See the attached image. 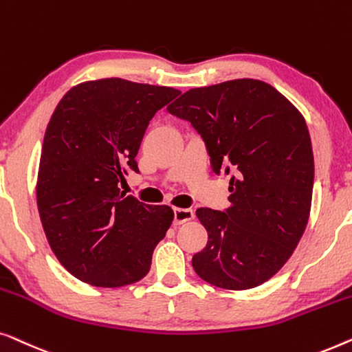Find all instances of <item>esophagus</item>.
<instances>
[{"mask_svg": "<svg viewBox=\"0 0 352 352\" xmlns=\"http://www.w3.org/2000/svg\"><path fill=\"white\" fill-rule=\"evenodd\" d=\"M192 219H195L192 209H180V207L174 209V225H183Z\"/></svg>", "mask_w": 352, "mask_h": 352, "instance_id": "1", "label": "esophagus"}]
</instances>
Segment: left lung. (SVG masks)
<instances>
[{
  "label": "left lung",
  "mask_w": 352,
  "mask_h": 352,
  "mask_svg": "<svg viewBox=\"0 0 352 352\" xmlns=\"http://www.w3.org/2000/svg\"><path fill=\"white\" fill-rule=\"evenodd\" d=\"M167 110L201 133L215 174L236 172L226 212L196 210L209 241L192 268L220 289L263 284L287 263L309 220L314 156L303 115L250 78L190 89Z\"/></svg>",
  "instance_id": "obj_1"
}]
</instances>
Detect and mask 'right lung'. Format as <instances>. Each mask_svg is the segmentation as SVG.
<instances>
[{
    "mask_svg": "<svg viewBox=\"0 0 352 352\" xmlns=\"http://www.w3.org/2000/svg\"><path fill=\"white\" fill-rule=\"evenodd\" d=\"M180 94L121 78L73 86L44 133L36 202L57 260L94 287H122L148 274L153 250L174 220L169 206H150L118 188L148 122Z\"/></svg>",
    "mask_w": 352,
    "mask_h": 352,
    "instance_id": "1",
    "label": "right lung"
}]
</instances>
